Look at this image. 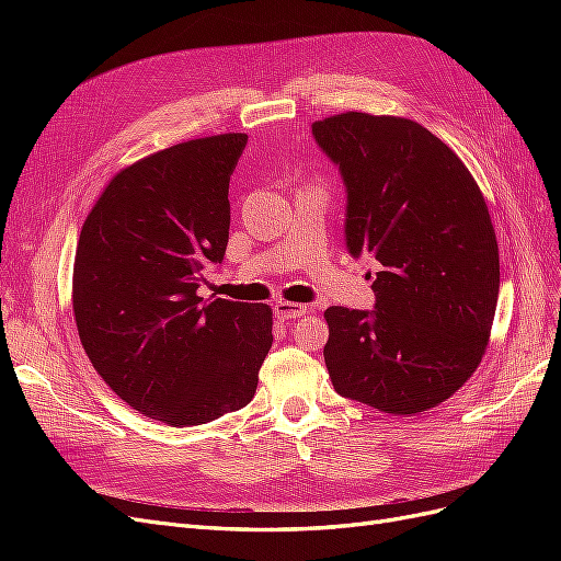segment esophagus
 I'll list each match as a JSON object with an SVG mask.
<instances>
[{
  "mask_svg": "<svg viewBox=\"0 0 561 561\" xmlns=\"http://www.w3.org/2000/svg\"><path fill=\"white\" fill-rule=\"evenodd\" d=\"M274 311H276V316H278L280 320H297V318H301L304 313H309L307 304H295V301H276Z\"/></svg>",
  "mask_w": 561,
  "mask_h": 561,
  "instance_id": "34e87169",
  "label": "esophagus"
}]
</instances>
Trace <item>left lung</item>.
Wrapping results in <instances>:
<instances>
[{
  "mask_svg": "<svg viewBox=\"0 0 561 561\" xmlns=\"http://www.w3.org/2000/svg\"><path fill=\"white\" fill-rule=\"evenodd\" d=\"M346 184V245L381 264L375 311L330 307L339 396L419 414L478 369L499 301V243L463 161L412 118L344 112L313 124Z\"/></svg>",
  "mask_w": 561,
  "mask_h": 561,
  "instance_id": "obj_1",
  "label": "left lung"
}]
</instances>
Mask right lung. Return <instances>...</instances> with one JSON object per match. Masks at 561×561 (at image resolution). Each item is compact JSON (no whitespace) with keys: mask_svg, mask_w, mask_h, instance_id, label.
<instances>
[{"mask_svg":"<svg viewBox=\"0 0 561 561\" xmlns=\"http://www.w3.org/2000/svg\"><path fill=\"white\" fill-rule=\"evenodd\" d=\"M248 142H180L118 171L81 227L72 309L81 346L114 393L168 426L241 410L274 342L266 304L196 295L225 260L229 178Z\"/></svg>","mask_w":561,"mask_h":561,"instance_id":"1","label":"right lung"}]
</instances>
